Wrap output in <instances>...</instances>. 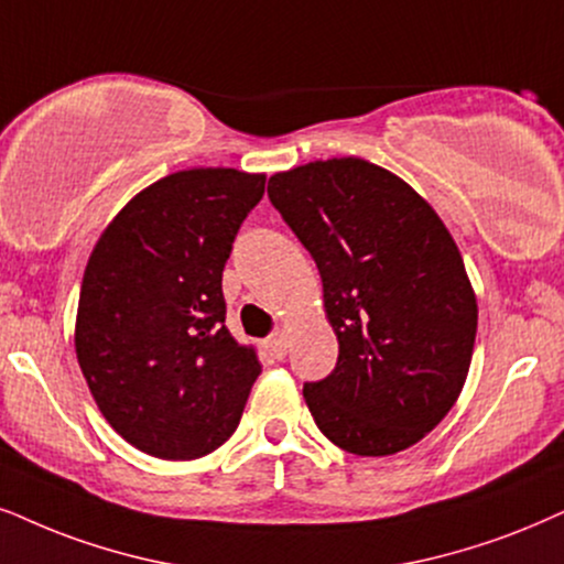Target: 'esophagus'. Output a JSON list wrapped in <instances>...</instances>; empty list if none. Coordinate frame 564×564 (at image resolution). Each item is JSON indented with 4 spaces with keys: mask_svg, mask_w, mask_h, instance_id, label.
<instances>
[{
    "mask_svg": "<svg viewBox=\"0 0 564 564\" xmlns=\"http://www.w3.org/2000/svg\"><path fill=\"white\" fill-rule=\"evenodd\" d=\"M265 348L275 356V359H283V356H286V351H289V333L286 330L273 333L265 340Z\"/></svg>",
    "mask_w": 564,
    "mask_h": 564,
    "instance_id": "1",
    "label": "esophagus"
}]
</instances>
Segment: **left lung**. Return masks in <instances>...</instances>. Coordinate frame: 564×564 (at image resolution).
<instances>
[{
  "mask_svg": "<svg viewBox=\"0 0 564 564\" xmlns=\"http://www.w3.org/2000/svg\"><path fill=\"white\" fill-rule=\"evenodd\" d=\"M268 197L317 262L338 365L304 384L333 445L380 458L416 445L458 401L476 294L451 231L411 184L365 159L278 171Z\"/></svg>",
  "mask_w": 564,
  "mask_h": 564,
  "instance_id": "left-lung-1",
  "label": "left lung"
}]
</instances>
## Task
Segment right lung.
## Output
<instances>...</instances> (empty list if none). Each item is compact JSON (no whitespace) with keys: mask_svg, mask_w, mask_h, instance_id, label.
<instances>
[{"mask_svg":"<svg viewBox=\"0 0 564 564\" xmlns=\"http://www.w3.org/2000/svg\"><path fill=\"white\" fill-rule=\"evenodd\" d=\"M265 174L187 169L138 192L85 265L75 354L104 419L163 460L208 455L237 432L262 372L226 327L220 278Z\"/></svg>","mask_w":564,"mask_h":564,"instance_id":"1","label":"right lung"}]
</instances>
